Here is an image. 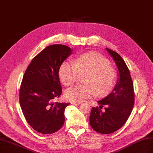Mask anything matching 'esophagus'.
<instances>
[{"label":"esophagus","mask_w":153,"mask_h":153,"mask_svg":"<svg viewBox=\"0 0 153 153\" xmlns=\"http://www.w3.org/2000/svg\"><path fill=\"white\" fill-rule=\"evenodd\" d=\"M71 104H72V105H80L81 102H71Z\"/></svg>","instance_id":"esophagus-1"}]
</instances>
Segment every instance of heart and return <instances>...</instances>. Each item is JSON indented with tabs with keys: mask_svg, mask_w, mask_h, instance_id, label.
Segmentation results:
<instances>
[{
	"mask_svg": "<svg viewBox=\"0 0 153 153\" xmlns=\"http://www.w3.org/2000/svg\"><path fill=\"white\" fill-rule=\"evenodd\" d=\"M85 74L83 85H75L65 92L66 98L72 102H82L94 94L102 97L109 93L114 87L117 74L110 66L109 61L93 53L80 55L74 62L65 61L58 71L59 78L65 86L70 87L79 75Z\"/></svg>",
	"mask_w": 153,
	"mask_h": 153,
	"instance_id": "b5f03b06",
	"label": "heart"
}]
</instances>
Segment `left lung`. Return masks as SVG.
Masks as SVG:
<instances>
[{
	"label": "left lung",
	"instance_id": "8db88e82",
	"mask_svg": "<svg viewBox=\"0 0 153 153\" xmlns=\"http://www.w3.org/2000/svg\"><path fill=\"white\" fill-rule=\"evenodd\" d=\"M106 49L115 61L120 79L112 91L98 101L101 107L106 106L105 111L102 112L98 106L93 107L89 123L97 132L110 134L121 128L129 118L134 108L135 95L130 72L124 60L116 52Z\"/></svg>",
	"mask_w": 153,
	"mask_h": 153
}]
</instances>
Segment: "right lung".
Segmentation results:
<instances>
[{"label":"right lung","instance_id":"add662e5","mask_svg":"<svg viewBox=\"0 0 153 153\" xmlns=\"http://www.w3.org/2000/svg\"><path fill=\"white\" fill-rule=\"evenodd\" d=\"M72 50L64 45L48 46L35 56L23 77L19 104L26 121L43 134L57 131L64 123L70 103L54 102L62 94L58 71Z\"/></svg>","mask_w":153,"mask_h":153}]
</instances>
